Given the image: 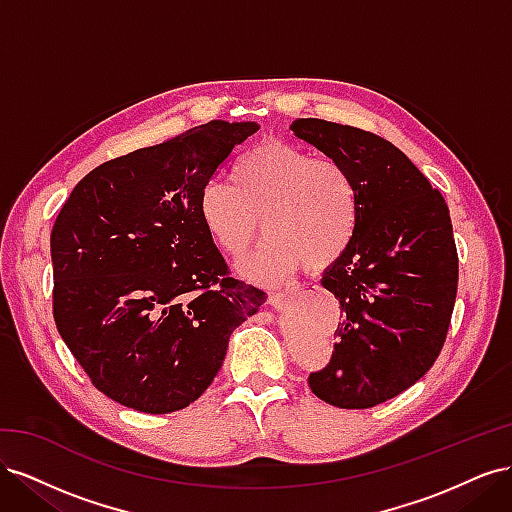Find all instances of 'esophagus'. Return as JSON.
Instances as JSON below:
<instances>
[{"instance_id": "esophagus-1", "label": "esophagus", "mask_w": 512, "mask_h": 512, "mask_svg": "<svg viewBox=\"0 0 512 512\" xmlns=\"http://www.w3.org/2000/svg\"><path fill=\"white\" fill-rule=\"evenodd\" d=\"M292 297H294L292 292H286V294H284V292H271V294H269V303L277 307V305H282L284 301H290Z\"/></svg>"}]
</instances>
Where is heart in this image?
Segmentation results:
<instances>
[{
	"instance_id": "heart-1",
	"label": "heart",
	"mask_w": 512,
	"mask_h": 512,
	"mask_svg": "<svg viewBox=\"0 0 512 512\" xmlns=\"http://www.w3.org/2000/svg\"><path fill=\"white\" fill-rule=\"evenodd\" d=\"M359 188L333 158H314L299 147L267 141L232 166V183L207 179L196 211L209 239L230 258L243 256L258 235L267 239L241 271L277 284L301 265L324 271L344 256L359 226Z\"/></svg>"
}]
</instances>
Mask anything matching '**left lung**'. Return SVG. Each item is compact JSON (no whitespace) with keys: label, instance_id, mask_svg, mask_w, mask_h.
<instances>
[{"label":"left lung","instance_id":"obj_1","mask_svg":"<svg viewBox=\"0 0 512 512\" xmlns=\"http://www.w3.org/2000/svg\"><path fill=\"white\" fill-rule=\"evenodd\" d=\"M292 132L342 162L359 188V226L322 286L342 307L329 363L307 378L344 410L384 404L421 380L446 342L459 258L444 196L386 138L324 119Z\"/></svg>","mask_w":512,"mask_h":512}]
</instances>
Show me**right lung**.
<instances>
[{
  "label": "right lung",
  "mask_w": 512,
  "mask_h": 512,
  "mask_svg": "<svg viewBox=\"0 0 512 512\" xmlns=\"http://www.w3.org/2000/svg\"><path fill=\"white\" fill-rule=\"evenodd\" d=\"M256 123L209 121L91 170L51 232L53 318L91 384L168 414L203 395L267 292L235 280L200 224L207 179Z\"/></svg>",
  "instance_id": "right-lung-1"
}]
</instances>
